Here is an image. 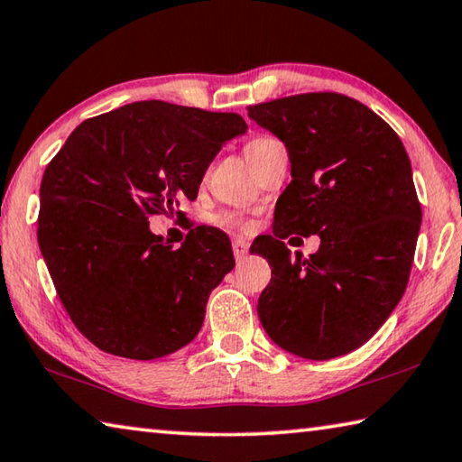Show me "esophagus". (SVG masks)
Masks as SVG:
<instances>
[{"label":"esophagus","instance_id":"esophagus-1","mask_svg":"<svg viewBox=\"0 0 462 462\" xmlns=\"http://www.w3.org/2000/svg\"><path fill=\"white\" fill-rule=\"evenodd\" d=\"M248 242L245 238H234L232 240V253H234V258L236 260H242L246 254H248Z\"/></svg>","mask_w":462,"mask_h":462}]
</instances>
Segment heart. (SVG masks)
<instances>
[{"label":"heart","instance_id":"b5f03b06","mask_svg":"<svg viewBox=\"0 0 462 462\" xmlns=\"http://www.w3.org/2000/svg\"><path fill=\"white\" fill-rule=\"evenodd\" d=\"M274 145H279V141H274L271 137H254V139H250L248 143L245 145V153L248 157V162L253 163V167H254L260 162V159L266 155V151L271 149V147H274ZM217 224H222V226H236L238 220H236V216H232V214H222L220 217H217Z\"/></svg>","mask_w":462,"mask_h":462}]
</instances>
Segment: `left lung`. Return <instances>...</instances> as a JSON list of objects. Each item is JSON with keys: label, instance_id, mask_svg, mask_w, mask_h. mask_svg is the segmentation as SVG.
<instances>
[{"label": "left lung", "instance_id": "left-lung-1", "mask_svg": "<svg viewBox=\"0 0 462 462\" xmlns=\"http://www.w3.org/2000/svg\"><path fill=\"white\" fill-rule=\"evenodd\" d=\"M248 116L282 141L292 175L276 199L274 238L258 250L273 268L260 323L299 357L346 356L385 323L410 279L422 208L406 149L382 116L339 92L274 98ZM291 233H319L322 245L292 259Z\"/></svg>", "mask_w": 462, "mask_h": 462}]
</instances>
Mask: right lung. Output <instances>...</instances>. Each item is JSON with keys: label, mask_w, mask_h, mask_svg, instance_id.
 Listing matches in <instances>:
<instances>
[{"label": "right lung", "mask_w": 462, "mask_h": 462, "mask_svg": "<svg viewBox=\"0 0 462 462\" xmlns=\"http://www.w3.org/2000/svg\"><path fill=\"white\" fill-rule=\"evenodd\" d=\"M236 113L141 100L80 123L40 186L38 245L60 303L106 354L157 359L196 337L209 292L234 268L224 232L199 226L180 248L149 230L178 220L208 165L242 135Z\"/></svg>", "instance_id": "right-lung-1"}]
</instances>
